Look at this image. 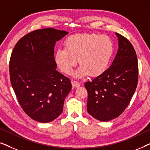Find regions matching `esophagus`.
Returning <instances> with one entry per match:
<instances>
[{
    "label": "esophagus",
    "instance_id": "1",
    "mask_svg": "<svg viewBox=\"0 0 150 150\" xmlns=\"http://www.w3.org/2000/svg\"><path fill=\"white\" fill-rule=\"evenodd\" d=\"M71 85H72L73 87H80V85H81V84H80L78 81H71Z\"/></svg>",
    "mask_w": 150,
    "mask_h": 150
}]
</instances>
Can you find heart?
Here are the masks:
<instances>
[{
    "label": "heart",
    "instance_id": "1",
    "mask_svg": "<svg viewBox=\"0 0 150 150\" xmlns=\"http://www.w3.org/2000/svg\"><path fill=\"white\" fill-rule=\"evenodd\" d=\"M64 45L65 49H59L55 53V62L63 73L70 74L79 60L81 66L74 74L77 78L102 74L114 52L111 39L96 33L72 35L66 39Z\"/></svg>",
    "mask_w": 150,
    "mask_h": 150
}]
</instances>
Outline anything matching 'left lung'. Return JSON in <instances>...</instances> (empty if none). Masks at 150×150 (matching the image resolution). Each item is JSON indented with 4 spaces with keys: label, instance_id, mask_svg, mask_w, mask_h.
Here are the masks:
<instances>
[{
    "label": "left lung",
    "instance_id": "1",
    "mask_svg": "<svg viewBox=\"0 0 150 150\" xmlns=\"http://www.w3.org/2000/svg\"><path fill=\"white\" fill-rule=\"evenodd\" d=\"M119 48L112 65L92 81L86 82L87 111L96 120L108 122L128 106L138 83V60L132 44L115 33Z\"/></svg>",
    "mask_w": 150,
    "mask_h": 150
}]
</instances>
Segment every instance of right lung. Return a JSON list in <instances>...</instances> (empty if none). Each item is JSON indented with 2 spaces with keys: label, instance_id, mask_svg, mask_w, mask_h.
I'll list each match as a JSON object with an SVG mask.
<instances>
[{
  "label": "right lung",
  "instance_id": "1",
  "mask_svg": "<svg viewBox=\"0 0 150 150\" xmlns=\"http://www.w3.org/2000/svg\"><path fill=\"white\" fill-rule=\"evenodd\" d=\"M67 34L53 28L33 30L18 41L11 53V86L22 109L37 122L58 117L71 89L70 80L56 70L54 57L55 44Z\"/></svg>",
  "mask_w": 150,
  "mask_h": 150
}]
</instances>
